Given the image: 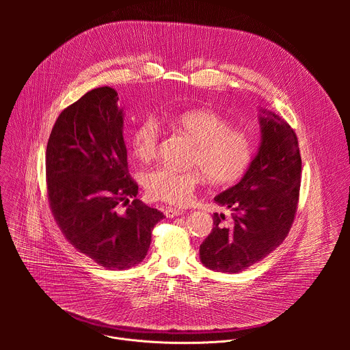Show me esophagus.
Listing matches in <instances>:
<instances>
[{"mask_svg":"<svg viewBox=\"0 0 350 350\" xmlns=\"http://www.w3.org/2000/svg\"><path fill=\"white\" fill-rule=\"evenodd\" d=\"M183 213H185V210H183V208H178V207H168V208H165V211H164V214H165L167 218H174V217H176V215L183 214Z\"/></svg>","mask_w":350,"mask_h":350,"instance_id":"esophagus-1","label":"esophagus"}]
</instances>
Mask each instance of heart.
Returning a JSON list of instances; mask_svg holds the SVG:
<instances>
[{
	"label": "heart",
	"instance_id": "heart-1",
	"mask_svg": "<svg viewBox=\"0 0 350 350\" xmlns=\"http://www.w3.org/2000/svg\"><path fill=\"white\" fill-rule=\"evenodd\" d=\"M171 125L190 137L194 148L190 164L197 165L178 170L171 165H157L144 176L150 198L172 204L191 200L203 178L219 186L236 183L250 168L253 143L250 135L208 109H190L170 117ZM161 139V125L154 117L137 124L131 136V146L140 160L156 154Z\"/></svg>",
	"mask_w": 350,
	"mask_h": 350
}]
</instances>
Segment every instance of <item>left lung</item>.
<instances>
[{
	"mask_svg": "<svg viewBox=\"0 0 350 350\" xmlns=\"http://www.w3.org/2000/svg\"><path fill=\"white\" fill-rule=\"evenodd\" d=\"M261 144L244 178L214 200L232 210L214 213L213 230L200 244L204 267L237 273L261 261L287 237L299 202L301 159L294 129L262 110Z\"/></svg>",
	"mask_w": 350,
	"mask_h": 350,
	"instance_id": "left-lung-1",
	"label": "left lung"
}]
</instances>
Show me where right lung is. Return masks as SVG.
I'll list each match as a JSON object with an SVG mask.
<instances>
[{"mask_svg":"<svg viewBox=\"0 0 350 350\" xmlns=\"http://www.w3.org/2000/svg\"><path fill=\"white\" fill-rule=\"evenodd\" d=\"M117 92L98 88L67 106L47 143L46 179L53 219L66 240L107 269L144 260L163 213L136 198ZM133 203L120 215L121 202Z\"/></svg>","mask_w":350,"mask_h":350,"instance_id":"obj_1","label":"right lung"}]
</instances>
